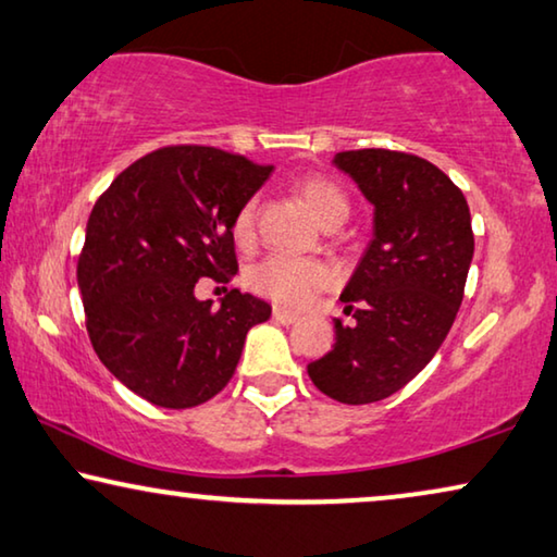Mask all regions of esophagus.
I'll list each match as a JSON object with an SVG mask.
<instances>
[{"mask_svg": "<svg viewBox=\"0 0 557 557\" xmlns=\"http://www.w3.org/2000/svg\"><path fill=\"white\" fill-rule=\"evenodd\" d=\"M273 321H276V324L292 326V324H296V321H298V313L281 309V306H273Z\"/></svg>", "mask_w": 557, "mask_h": 557, "instance_id": "obj_1", "label": "esophagus"}]
</instances>
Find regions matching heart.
Wrapping results in <instances>:
<instances>
[{"label": "heart", "instance_id": "b5f03b06", "mask_svg": "<svg viewBox=\"0 0 557 557\" xmlns=\"http://www.w3.org/2000/svg\"><path fill=\"white\" fill-rule=\"evenodd\" d=\"M296 193L321 225H342L349 215V200L334 181L324 175H306L296 183ZM256 215L259 200L248 198L233 215V238L238 246H251L256 238ZM334 284L332 265L319 259H296V256H265L248 269V286L271 301L288 309H301L319 292Z\"/></svg>", "mask_w": 557, "mask_h": 557}]
</instances>
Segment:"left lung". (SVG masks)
I'll use <instances>...</instances> for the list:
<instances>
[{
  "instance_id": "left-lung-1",
  "label": "left lung",
  "mask_w": 557,
  "mask_h": 557,
  "mask_svg": "<svg viewBox=\"0 0 557 557\" xmlns=\"http://www.w3.org/2000/svg\"><path fill=\"white\" fill-rule=\"evenodd\" d=\"M334 163L374 206V238L342 294L357 321H334L332 351L309 376L342 405H369L412 382L453 329L474 253L470 206L437 165L409 152L344 150Z\"/></svg>"
}]
</instances>
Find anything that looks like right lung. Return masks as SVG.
Instances as JSON below:
<instances>
[{
	"label": "right lung",
	"mask_w": 557,
	"mask_h": 557,
	"mask_svg": "<svg viewBox=\"0 0 557 557\" xmlns=\"http://www.w3.org/2000/svg\"><path fill=\"white\" fill-rule=\"evenodd\" d=\"M271 171L211 145H168L127 165L95 203L77 261L87 334L138 397L203 405L231 382L248 329L271 317L238 288L221 309L196 298L198 278L236 276L233 215Z\"/></svg>",
	"instance_id": "obj_1"
}]
</instances>
